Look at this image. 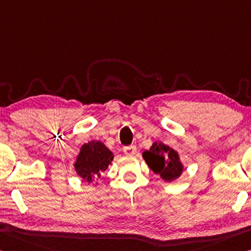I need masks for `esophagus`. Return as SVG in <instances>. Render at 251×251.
I'll return each instance as SVG.
<instances>
[{"label":"esophagus","instance_id":"obj_1","mask_svg":"<svg viewBox=\"0 0 251 251\" xmlns=\"http://www.w3.org/2000/svg\"><path fill=\"white\" fill-rule=\"evenodd\" d=\"M123 151H124V153L126 155H135L137 152V149L135 145H129V146H125L124 149H123Z\"/></svg>","mask_w":251,"mask_h":251}]
</instances>
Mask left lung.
<instances>
[{
    "mask_svg": "<svg viewBox=\"0 0 251 251\" xmlns=\"http://www.w3.org/2000/svg\"><path fill=\"white\" fill-rule=\"evenodd\" d=\"M143 157L154 173L160 174L164 181L171 182L181 176L183 165L176 151L162 142H155L149 151L143 152Z\"/></svg>",
    "mask_w": 251,
    "mask_h": 251,
    "instance_id": "1",
    "label": "left lung"
}]
</instances>
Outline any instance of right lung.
<instances>
[{"label": "right lung", "mask_w": 251, "mask_h": 251, "mask_svg": "<svg viewBox=\"0 0 251 251\" xmlns=\"http://www.w3.org/2000/svg\"><path fill=\"white\" fill-rule=\"evenodd\" d=\"M114 154L99 141H91L83 144L75 162V170L83 181L93 183L96 177L108 169Z\"/></svg>", "instance_id": "obj_1"}]
</instances>
